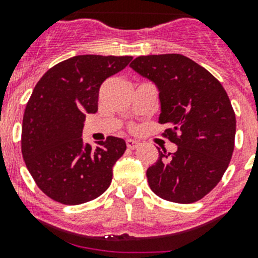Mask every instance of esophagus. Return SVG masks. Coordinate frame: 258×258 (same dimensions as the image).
I'll use <instances>...</instances> for the list:
<instances>
[{"instance_id": "obj_1", "label": "esophagus", "mask_w": 258, "mask_h": 258, "mask_svg": "<svg viewBox=\"0 0 258 258\" xmlns=\"http://www.w3.org/2000/svg\"><path fill=\"white\" fill-rule=\"evenodd\" d=\"M140 146V142L136 140H126V147L127 149H131V150H134L137 149Z\"/></svg>"}]
</instances>
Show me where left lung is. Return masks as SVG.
<instances>
[{
	"label": "left lung",
	"instance_id": "1",
	"mask_svg": "<svg viewBox=\"0 0 258 258\" xmlns=\"http://www.w3.org/2000/svg\"><path fill=\"white\" fill-rule=\"evenodd\" d=\"M131 67L154 81L161 103V136L177 145L159 150L147 169L151 190L190 204L211 192L226 172L235 146L236 118L226 90L211 72L181 54L138 56Z\"/></svg>",
	"mask_w": 258,
	"mask_h": 258
}]
</instances>
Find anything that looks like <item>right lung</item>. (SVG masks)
Masks as SVG:
<instances>
[{"label":"right lung","instance_id":"add662e5","mask_svg":"<svg viewBox=\"0 0 258 258\" xmlns=\"http://www.w3.org/2000/svg\"><path fill=\"white\" fill-rule=\"evenodd\" d=\"M133 56L77 55L50 68L36 84L23 115L22 155L45 195L66 206L90 202L112 181V166L126 150L109 136L84 145L86 113L98 111L99 88Z\"/></svg>","mask_w":258,"mask_h":258}]
</instances>
